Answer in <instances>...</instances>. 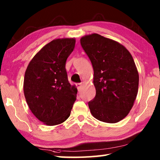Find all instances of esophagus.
I'll list each match as a JSON object with an SVG mask.
<instances>
[{"mask_svg": "<svg viewBox=\"0 0 160 160\" xmlns=\"http://www.w3.org/2000/svg\"><path fill=\"white\" fill-rule=\"evenodd\" d=\"M82 83H77L76 84L78 90H80V89L81 88V87H82Z\"/></svg>", "mask_w": 160, "mask_h": 160, "instance_id": "obj_1", "label": "esophagus"}]
</instances>
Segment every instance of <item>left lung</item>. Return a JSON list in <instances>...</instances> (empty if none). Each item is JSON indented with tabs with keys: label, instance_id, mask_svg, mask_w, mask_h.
Wrapping results in <instances>:
<instances>
[{
	"label": "left lung",
	"instance_id": "1",
	"mask_svg": "<svg viewBox=\"0 0 160 160\" xmlns=\"http://www.w3.org/2000/svg\"><path fill=\"white\" fill-rule=\"evenodd\" d=\"M80 44L92 64L95 97L88 103L97 120L115 123L128 114L138 91L139 75L128 50L98 34L81 37Z\"/></svg>",
	"mask_w": 160,
	"mask_h": 160
}]
</instances>
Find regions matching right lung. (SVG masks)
Wrapping results in <instances>:
<instances>
[{
  "mask_svg": "<svg viewBox=\"0 0 160 160\" xmlns=\"http://www.w3.org/2000/svg\"><path fill=\"white\" fill-rule=\"evenodd\" d=\"M75 45V38L53 39L35 54L26 69V102L32 113L47 126L64 122L76 100V86L69 83L66 70Z\"/></svg>",
  "mask_w": 160,
  "mask_h": 160,
  "instance_id": "1",
  "label": "right lung"
}]
</instances>
